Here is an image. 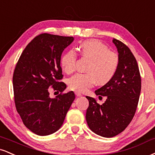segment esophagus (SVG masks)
<instances>
[{
    "mask_svg": "<svg viewBox=\"0 0 155 155\" xmlns=\"http://www.w3.org/2000/svg\"><path fill=\"white\" fill-rule=\"evenodd\" d=\"M75 94H76V97H81V95H82V94H81V93H79V92H75Z\"/></svg>",
    "mask_w": 155,
    "mask_h": 155,
    "instance_id": "obj_1",
    "label": "esophagus"
}]
</instances>
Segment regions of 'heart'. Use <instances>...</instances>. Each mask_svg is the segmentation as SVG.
Masks as SVG:
<instances>
[{"mask_svg": "<svg viewBox=\"0 0 155 155\" xmlns=\"http://www.w3.org/2000/svg\"><path fill=\"white\" fill-rule=\"evenodd\" d=\"M79 50L83 57L89 59L86 74H76L68 80L71 89L84 92L97 82L105 84L113 79L119 65V58L106 45L98 40H88L81 42ZM76 54L69 50L62 55L61 66L67 74L75 70Z\"/></svg>", "mask_w": 155, "mask_h": 155, "instance_id": "obj_1", "label": "heart"}]
</instances>
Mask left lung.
Masks as SVG:
<instances>
[{
  "mask_svg": "<svg viewBox=\"0 0 155 155\" xmlns=\"http://www.w3.org/2000/svg\"><path fill=\"white\" fill-rule=\"evenodd\" d=\"M118 52V70L111 81L95 91L96 95L107 97L102 105L87 96L89 107L86 120L92 131L110 138L124 131L135 115L141 92V76L137 60L122 42L113 39Z\"/></svg>",
  "mask_w": 155,
  "mask_h": 155,
  "instance_id": "1",
  "label": "left lung"
}]
</instances>
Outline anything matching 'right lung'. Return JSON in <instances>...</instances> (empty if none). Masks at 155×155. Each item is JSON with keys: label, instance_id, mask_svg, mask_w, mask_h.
Masks as SVG:
<instances>
[{"label": "right lung", "instance_id": "obj_1", "mask_svg": "<svg viewBox=\"0 0 155 155\" xmlns=\"http://www.w3.org/2000/svg\"><path fill=\"white\" fill-rule=\"evenodd\" d=\"M73 37L44 33L35 37L22 52L13 75L16 110L28 129L39 136L55 133L63 124L75 99L74 92L63 94L66 84L61 67V54ZM52 86L61 94L50 98Z\"/></svg>", "mask_w": 155, "mask_h": 155}]
</instances>
